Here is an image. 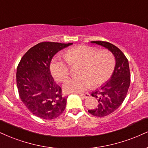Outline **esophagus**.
I'll return each instance as SVG.
<instances>
[{"label":"esophagus","instance_id":"1","mask_svg":"<svg viewBox=\"0 0 148 148\" xmlns=\"http://www.w3.org/2000/svg\"><path fill=\"white\" fill-rule=\"evenodd\" d=\"M80 96H81V97H82L85 98V99H87V98H89L90 97V94L89 93H85V94H82Z\"/></svg>","mask_w":148,"mask_h":148}]
</instances>
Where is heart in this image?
Masks as SVG:
<instances>
[{
	"label": "heart",
	"mask_w": 148,
	"mask_h": 148,
	"mask_svg": "<svg viewBox=\"0 0 148 148\" xmlns=\"http://www.w3.org/2000/svg\"><path fill=\"white\" fill-rule=\"evenodd\" d=\"M65 58L57 56L50 64L51 74L56 81L64 82L69 77L70 66L80 65L79 76L69 79L63 85L64 91L68 93H81L92 85L99 87L106 83L112 75L115 59L112 53L106 49L79 45L66 51Z\"/></svg>",
	"instance_id": "heart-1"
}]
</instances>
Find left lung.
I'll return each instance as SVG.
<instances>
[{"instance_id": "1", "label": "left lung", "mask_w": 148, "mask_h": 148, "mask_svg": "<svg viewBox=\"0 0 148 148\" xmlns=\"http://www.w3.org/2000/svg\"><path fill=\"white\" fill-rule=\"evenodd\" d=\"M91 42L106 47L112 53L116 60L114 70L110 79L92 93V97L97 99L98 106L88 110L89 113L96 116H106L118 109L125 99L130 85L129 63L121 50L113 44L100 40Z\"/></svg>"}]
</instances>
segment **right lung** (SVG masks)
Here are the masks:
<instances>
[{"mask_svg": "<svg viewBox=\"0 0 148 148\" xmlns=\"http://www.w3.org/2000/svg\"><path fill=\"white\" fill-rule=\"evenodd\" d=\"M72 43L42 42L31 47L17 67L16 84L22 102L33 114L51 120L63 112L67 97L50 72L53 56Z\"/></svg>", "mask_w": 148, "mask_h": 148, "instance_id": "right-lung-1", "label": "right lung"}]
</instances>
